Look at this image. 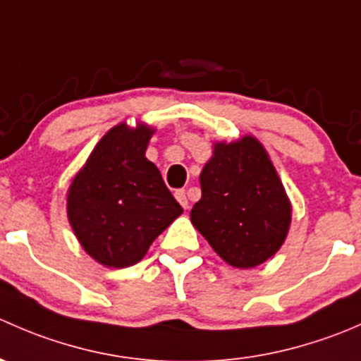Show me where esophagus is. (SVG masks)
<instances>
[{
	"label": "esophagus",
	"mask_w": 361,
	"mask_h": 361,
	"mask_svg": "<svg viewBox=\"0 0 361 361\" xmlns=\"http://www.w3.org/2000/svg\"><path fill=\"white\" fill-rule=\"evenodd\" d=\"M174 197L178 199V202H180L181 206L185 207V209H188V199H187V192H185V190H178L176 194H174Z\"/></svg>",
	"instance_id": "34e87169"
}]
</instances>
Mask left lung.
<instances>
[{
	"instance_id": "1",
	"label": "left lung",
	"mask_w": 361,
	"mask_h": 361,
	"mask_svg": "<svg viewBox=\"0 0 361 361\" xmlns=\"http://www.w3.org/2000/svg\"><path fill=\"white\" fill-rule=\"evenodd\" d=\"M199 181L202 195L190 221L221 260L251 269L278 253L292 224V202L257 137L214 141Z\"/></svg>"
}]
</instances>
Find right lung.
<instances>
[{"label": "right lung", "mask_w": 361, "mask_h": 361, "mask_svg": "<svg viewBox=\"0 0 361 361\" xmlns=\"http://www.w3.org/2000/svg\"><path fill=\"white\" fill-rule=\"evenodd\" d=\"M155 129L140 122L111 127L75 174L68 220L89 257L104 267L137 264L183 213L147 154Z\"/></svg>", "instance_id": "right-lung-1"}]
</instances>
